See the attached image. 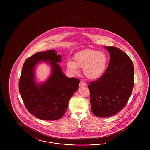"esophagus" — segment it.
<instances>
[{"instance_id": "1", "label": "esophagus", "mask_w": 150, "mask_h": 150, "mask_svg": "<svg viewBox=\"0 0 150 150\" xmlns=\"http://www.w3.org/2000/svg\"><path fill=\"white\" fill-rule=\"evenodd\" d=\"M79 86H86V84L83 81H80L79 83Z\"/></svg>"}]
</instances>
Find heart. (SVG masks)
<instances>
[{
	"mask_svg": "<svg viewBox=\"0 0 150 150\" xmlns=\"http://www.w3.org/2000/svg\"><path fill=\"white\" fill-rule=\"evenodd\" d=\"M74 62H67L66 67L68 71L76 74L78 67L83 69L87 78L96 80L101 77L106 70L108 62L106 54L102 51L86 49L76 53L74 56Z\"/></svg>",
	"mask_w": 150,
	"mask_h": 150,
	"instance_id": "heart-1",
	"label": "heart"
}]
</instances>
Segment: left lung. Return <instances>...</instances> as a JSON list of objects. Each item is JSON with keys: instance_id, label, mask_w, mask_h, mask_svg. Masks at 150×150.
Listing matches in <instances>:
<instances>
[{"instance_id": "obj_1", "label": "left lung", "mask_w": 150, "mask_h": 150, "mask_svg": "<svg viewBox=\"0 0 150 150\" xmlns=\"http://www.w3.org/2000/svg\"><path fill=\"white\" fill-rule=\"evenodd\" d=\"M105 48L110 54L108 66L100 78L88 86L92 111L100 117L112 116L125 107L134 86V67L130 57L117 47Z\"/></svg>"}]
</instances>
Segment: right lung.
<instances>
[{
    "label": "right lung",
    "mask_w": 150,
    "mask_h": 150,
    "mask_svg": "<svg viewBox=\"0 0 150 150\" xmlns=\"http://www.w3.org/2000/svg\"><path fill=\"white\" fill-rule=\"evenodd\" d=\"M62 56L55 50L38 52L28 58L22 67L19 91L29 112L44 120H55L66 112L70 99L78 89L80 80L66 77L58 62ZM48 62L52 73L43 84L35 80L34 69L40 62Z\"/></svg>",
    "instance_id": "obj_1"
}]
</instances>
